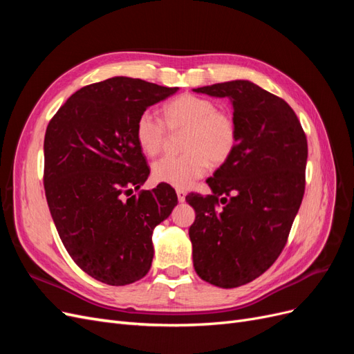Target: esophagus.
I'll use <instances>...</instances> for the list:
<instances>
[{"label": "esophagus", "instance_id": "1", "mask_svg": "<svg viewBox=\"0 0 354 354\" xmlns=\"http://www.w3.org/2000/svg\"><path fill=\"white\" fill-rule=\"evenodd\" d=\"M177 199H178V202H185L186 201V192L185 190H177Z\"/></svg>", "mask_w": 354, "mask_h": 354}]
</instances>
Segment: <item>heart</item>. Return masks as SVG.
Returning a JSON list of instances; mask_svg holds the SVG:
<instances>
[{
  "label": "heart",
  "mask_w": 354,
  "mask_h": 354,
  "mask_svg": "<svg viewBox=\"0 0 354 354\" xmlns=\"http://www.w3.org/2000/svg\"><path fill=\"white\" fill-rule=\"evenodd\" d=\"M165 124L169 130H186L181 156H165L156 160L152 176L158 183L176 189H189L205 176L209 162L224 164L238 143V128L233 116L217 111L209 99L194 94L180 95L164 108ZM136 140L147 156L160 152L165 142L162 121L145 111L136 122Z\"/></svg>",
  "instance_id": "obj_1"
}]
</instances>
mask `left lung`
<instances>
[{"mask_svg": "<svg viewBox=\"0 0 354 354\" xmlns=\"http://www.w3.org/2000/svg\"><path fill=\"white\" fill-rule=\"evenodd\" d=\"M194 91L227 97L238 128L234 152L207 180L212 195L186 196L196 212L189 229L194 267L211 285L236 288L283 250L304 195L307 138L291 106L251 81Z\"/></svg>", "mask_w": 354, "mask_h": 354, "instance_id": "8db88e82", "label": "left lung"}]
</instances>
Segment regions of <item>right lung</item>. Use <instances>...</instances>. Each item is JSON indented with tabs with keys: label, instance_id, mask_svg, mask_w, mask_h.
<instances>
[{
	"label": "right lung",
	"instance_id": "obj_1",
	"mask_svg": "<svg viewBox=\"0 0 354 354\" xmlns=\"http://www.w3.org/2000/svg\"><path fill=\"white\" fill-rule=\"evenodd\" d=\"M177 90L113 77L72 94L47 127L44 187L51 217L72 260L95 281L122 286L151 269L153 229L169 217L177 195L158 185L131 196L151 173L136 122Z\"/></svg>",
	"mask_w": 354,
	"mask_h": 354
}]
</instances>
